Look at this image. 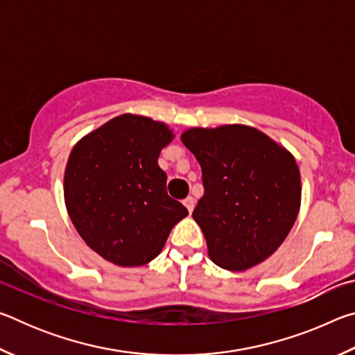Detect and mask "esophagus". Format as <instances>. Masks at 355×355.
<instances>
[{
	"label": "esophagus",
	"instance_id": "obj_1",
	"mask_svg": "<svg viewBox=\"0 0 355 355\" xmlns=\"http://www.w3.org/2000/svg\"><path fill=\"white\" fill-rule=\"evenodd\" d=\"M183 203H184V207L188 208V211H189V214H191L192 209H194V207H196V200L192 199V197H186V199L183 200Z\"/></svg>",
	"mask_w": 355,
	"mask_h": 355
}]
</instances>
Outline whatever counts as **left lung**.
Instances as JSON below:
<instances>
[{
    "label": "left lung",
    "instance_id": "left-lung-1",
    "mask_svg": "<svg viewBox=\"0 0 355 355\" xmlns=\"http://www.w3.org/2000/svg\"><path fill=\"white\" fill-rule=\"evenodd\" d=\"M182 141L202 167L203 194L192 218L208 255L228 271H244L285 241L300 207L294 156L245 125L191 128Z\"/></svg>",
    "mask_w": 355,
    "mask_h": 355
}]
</instances>
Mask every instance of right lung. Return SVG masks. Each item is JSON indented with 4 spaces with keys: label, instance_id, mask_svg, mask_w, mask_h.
Masks as SVG:
<instances>
[{
    "label": "right lung",
    "instance_id": "right-lung-1",
    "mask_svg": "<svg viewBox=\"0 0 355 355\" xmlns=\"http://www.w3.org/2000/svg\"><path fill=\"white\" fill-rule=\"evenodd\" d=\"M173 139L166 123L122 114L84 136L64 173L71 222L89 248L117 266H142L188 216L167 196L158 156Z\"/></svg>",
    "mask_w": 355,
    "mask_h": 355
}]
</instances>
